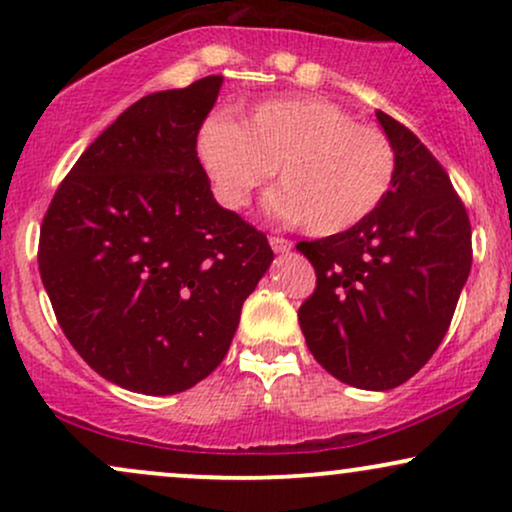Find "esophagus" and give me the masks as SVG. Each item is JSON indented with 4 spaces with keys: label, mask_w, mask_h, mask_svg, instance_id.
<instances>
[{
    "label": "esophagus",
    "mask_w": 512,
    "mask_h": 512,
    "mask_svg": "<svg viewBox=\"0 0 512 512\" xmlns=\"http://www.w3.org/2000/svg\"><path fill=\"white\" fill-rule=\"evenodd\" d=\"M269 245H272V250H274V252H289V250L293 248L291 240L279 238V236H272V238H269Z\"/></svg>",
    "instance_id": "obj_1"
}]
</instances>
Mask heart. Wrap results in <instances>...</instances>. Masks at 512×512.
Here are the masks:
<instances>
[{
  "label": "heart",
  "mask_w": 512,
  "mask_h": 512,
  "mask_svg": "<svg viewBox=\"0 0 512 512\" xmlns=\"http://www.w3.org/2000/svg\"><path fill=\"white\" fill-rule=\"evenodd\" d=\"M197 154L228 209L248 207L279 170L281 187L269 209L286 221H305L313 236H337L368 219L397 170L383 129L315 96L257 103L243 122L211 117L199 129Z\"/></svg>",
  "instance_id": "heart-1"
}]
</instances>
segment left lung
I'll return each mask as SVG.
<instances>
[{"mask_svg":"<svg viewBox=\"0 0 512 512\" xmlns=\"http://www.w3.org/2000/svg\"><path fill=\"white\" fill-rule=\"evenodd\" d=\"M397 154L395 182L349 231L301 240L317 286L298 310L310 354L361 390L407 383L443 342L472 269V226L436 156L375 113Z\"/></svg>","mask_w":512,"mask_h":512,"instance_id":"obj_1","label":"left lung"}]
</instances>
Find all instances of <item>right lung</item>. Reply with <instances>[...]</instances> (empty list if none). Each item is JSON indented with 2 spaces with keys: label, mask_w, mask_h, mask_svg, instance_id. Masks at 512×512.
Here are the masks:
<instances>
[{
  "label": "right lung",
  "mask_w": 512,
  "mask_h": 512,
  "mask_svg": "<svg viewBox=\"0 0 512 512\" xmlns=\"http://www.w3.org/2000/svg\"><path fill=\"white\" fill-rule=\"evenodd\" d=\"M223 76L158 91L122 113L57 187L38 267L69 344L110 383L175 395L226 356L274 252L219 207L197 134Z\"/></svg>",
  "instance_id": "1"
}]
</instances>
